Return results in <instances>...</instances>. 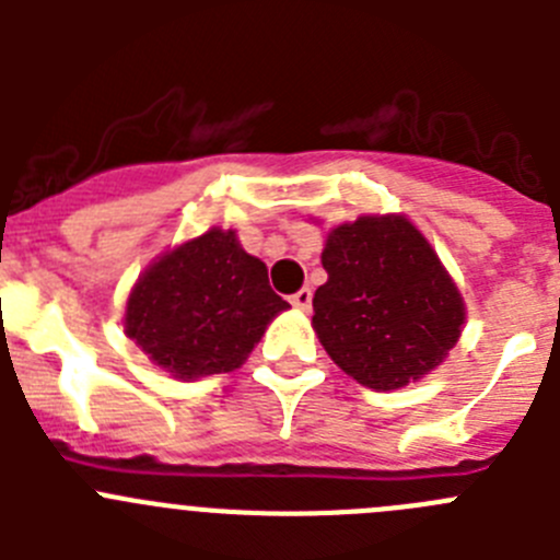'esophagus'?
<instances>
[{
    "mask_svg": "<svg viewBox=\"0 0 560 560\" xmlns=\"http://www.w3.org/2000/svg\"><path fill=\"white\" fill-rule=\"evenodd\" d=\"M311 289H300L296 291V294H291L289 296V303L294 305V308H300V311H308L311 308Z\"/></svg>",
    "mask_w": 560,
    "mask_h": 560,
    "instance_id": "34e87169",
    "label": "esophagus"
}]
</instances>
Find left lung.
Wrapping results in <instances>:
<instances>
[{
	"mask_svg": "<svg viewBox=\"0 0 560 560\" xmlns=\"http://www.w3.org/2000/svg\"><path fill=\"white\" fill-rule=\"evenodd\" d=\"M314 330L330 359L370 389H398L446 359L463 296L429 241L400 215L336 226L323 252Z\"/></svg>",
	"mask_w": 560,
	"mask_h": 560,
	"instance_id": "1",
	"label": "left lung"
}]
</instances>
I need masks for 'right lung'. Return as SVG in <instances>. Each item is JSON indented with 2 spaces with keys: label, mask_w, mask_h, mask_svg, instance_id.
<instances>
[{
  "label": "right lung",
  "mask_w": 560,
  "mask_h": 560,
  "mask_svg": "<svg viewBox=\"0 0 560 560\" xmlns=\"http://www.w3.org/2000/svg\"><path fill=\"white\" fill-rule=\"evenodd\" d=\"M285 308L264 260L246 255L232 230H207L140 277L128 296L126 334L153 364L190 381L241 368Z\"/></svg>",
  "instance_id": "add662e5"
}]
</instances>
